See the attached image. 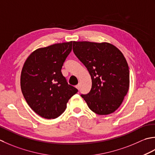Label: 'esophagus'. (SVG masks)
I'll list each match as a JSON object with an SVG mask.
<instances>
[{"mask_svg":"<svg viewBox=\"0 0 155 155\" xmlns=\"http://www.w3.org/2000/svg\"><path fill=\"white\" fill-rule=\"evenodd\" d=\"M75 87H76V88H77L78 90H80V84H78L77 86H75Z\"/></svg>","mask_w":155,"mask_h":155,"instance_id":"obj_1","label":"esophagus"}]
</instances>
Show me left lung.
I'll return each instance as SVG.
<instances>
[{
    "label": "left lung",
    "mask_w": 155,
    "mask_h": 155,
    "mask_svg": "<svg viewBox=\"0 0 155 155\" xmlns=\"http://www.w3.org/2000/svg\"><path fill=\"white\" fill-rule=\"evenodd\" d=\"M73 51L91 75V89L81 97L99 115L115 112L122 104L130 85L128 63L111 43L74 41Z\"/></svg>",
    "instance_id": "8db88e82"
}]
</instances>
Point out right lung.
<instances>
[{"mask_svg": "<svg viewBox=\"0 0 155 155\" xmlns=\"http://www.w3.org/2000/svg\"><path fill=\"white\" fill-rule=\"evenodd\" d=\"M71 49L72 41L41 47L31 53L23 65L22 93L30 108L42 118L59 117L78 91L68 84L61 71Z\"/></svg>", "mask_w": 155, "mask_h": 155, "instance_id": "add662e5", "label": "right lung"}]
</instances>
